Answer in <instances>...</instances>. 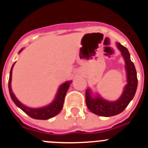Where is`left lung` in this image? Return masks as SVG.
<instances>
[{
    "mask_svg": "<svg viewBox=\"0 0 148 148\" xmlns=\"http://www.w3.org/2000/svg\"><path fill=\"white\" fill-rule=\"evenodd\" d=\"M117 47L121 51V55L125 61V69L127 72V84L125 87L121 97L116 101H109L102 99L100 95L95 98L92 96L90 90H86V104L92 113L101 116H116L121 113L127 107L130 101L135 95L138 85L136 70L133 63L130 60V53L127 49L120 43H116Z\"/></svg>",
    "mask_w": 148,
    "mask_h": 148,
    "instance_id": "obj_1",
    "label": "left lung"
}]
</instances>
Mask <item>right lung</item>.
I'll return each mask as SVG.
<instances>
[{"instance_id": "right-lung-1", "label": "right lung", "mask_w": 148, "mask_h": 148, "mask_svg": "<svg viewBox=\"0 0 148 148\" xmlns=\"http://www.w3.org/2000/svg\"><path fill=\"white\" fill-rule=\"evenodd\" d=\"M22 49L19 51L21 53ZM15 65V63L12 66L11 70L10 73V78H9V90H10V94L12 99L13 102L18 106V108H21L24 113H27L28 116H29L31 118L35 119H40L46 120L49 119L50 118H53L55 116L58 115L61 112L63 108V104L64 102V98L66 95L68 89L70 87V84L72 82H66L65 83L62 84L60 86L59 89L58 90V92L56 94V96L53 101L50 104L47 106H45L44 108H28L27 106L23 105V104L19 101L15 97V95L12 92V90L11 88V82H12V73L13 66Z\"/></svg>"}]
</instances>
